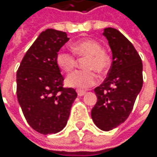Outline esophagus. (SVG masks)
<instances>
[{"label": "esophagus", "instance_id": "obj_1", "mask_svg": "<svg viewBox=\"0 0 157 157\" xmlns=\"http://www.w3.org/2000/svg\"><path fill=\"white\" fill-rule=\"evenodd\" d=\"M77 94H78V96H84L86 94V91H83V90H78Z\"/></svg>", "mask_w": 157, "mask_h": 157}]
</instances>
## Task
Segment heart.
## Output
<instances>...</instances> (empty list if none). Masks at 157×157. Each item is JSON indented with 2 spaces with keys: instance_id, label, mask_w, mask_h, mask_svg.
Masks as SVG:
<instances>
[{
  "instance_id": "1",
  "label": "heart",
  "mask_w": 157,
  "mask_h": 157,
  "mask_svg": "<svg viewBox=\"0 0 157 157\" xmlns=\"http://www.w3.org/2000/svg\"><path fill=\"white\" fill-rule=\"evenodd\" d=\"M72 49L78 56L87 57L85 63L86 71H75L66 78V84L69 86L77 89H86L96 84L98 76L97 71L100 73L105 72L109 67V57L102 51L101 45L94 39H84L77 41L72 45ZM56 61L58 67L66 71H71L76 65V57L71 52L62 49L58 51L56 56Z\"/></svg>"
}]
</instances>
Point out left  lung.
<instances>
[{
	"label": "left lung",
	"mask_w": 157,
	"mask_h": 157,
	"mask_svg": "<svg viewBox=\"0 0 157 157\" xmlns=\"http://www.w3.org/2000/svg\"><path fill=\"white\" fill-rule=\"evenodd\" d=\"M104 35L112 52V65L106 79L94 91L97 102L91 118L98 128L110 131L124 122L140 92L142 62L131 42L115 28H105Z\"/></svg>",
	"instance_id": "1"
}]
</instances>
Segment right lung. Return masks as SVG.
Returning <instances> with one entry per match:
<instances>
[{"label":"right lung","instance_id":"1","mask_svg":"<svg viewBox=\"0 0 157 157\" xmlns=\"http://www.w3.org/2000/svg\"><path fill=\"white\" fill-rule=\"evenodd\" d=\"M55 29L42 32L26 52L17 71V96L31 127L48 135L60 132L68 122L76 91L63 87L64 78L56 56L69 41Z\"/></svg>","mask_w":157,"mask_h":157}]
</instances>
